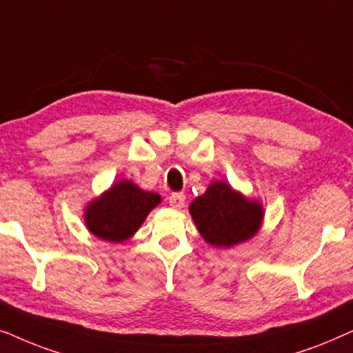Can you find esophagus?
<instances>
[{
  "label": "esophagus",
  "instance_id": "obj_1",
  "mask_svg": "<svg viewBox=\"0 0 353 353\" xmlns=\"http://www.w3.org/2000/svg\"><path fill=\"white\" fill-rule=\"evenodd\" d=\"M169 205H171L172 208H176V210L184 208L185 195L182 194V192H174V194H171V196H169Z\"/></svg>",
  "mask_w": 353,
  "mask_h": 353
}]
</instances>
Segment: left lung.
Masks as SVG:
<instances>
[{
  "mask_svg": "<svg viewBox=\"0 0 353 353\" xmlns=\"http://www.w3.org/2000/svg\"><path fill=\"white\" fill-rule=\"evenodd\" d=\"M192 219L210 245L234 247L252 239L260 229L263 206L234 190L225 181H214L190 203Z\"/></svg>",
  "mask_w": 353,
  "mask_h": 353,
  "instance_id": "8db88e82",
  "label": "left lung"
}]
</instances>
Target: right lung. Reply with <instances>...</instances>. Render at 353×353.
Here are the masks:
<instances>
[{
  "mask_svg": "<svg viewBox=\"0 0 353 353\" xmlns=\"http://www.w3.org/2000/svg\"><path fill=\"white\" fill-rule=\"evenodd\" d=\"M161 196L145 192L132 181H119L85 208V224L93 236L106 242H124L139 228Z\"/></svg>",
  "mask_w": 353,
  "mask_h": 353,
  "instance_id": "right-lung-1",
  "label": "right lung"
}]
</instances>
